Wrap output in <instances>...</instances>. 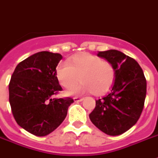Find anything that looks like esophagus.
Returning <instances> with one entry per match:
<instances>
[{
    "label": "esophagus",
    "mask_w": 158,
    "mask_h": 158,
    "mask_svg": "<svg viewBox=\"0 0 158 158\" xmlns=\"http://www.w3.org/2000/svg\"><path fill=\"white\" fill-rule=\"evenodd\" d=\"M73 100H74V102H82L83 100H84V98H83V97H78V96H75V97L73 98Z\"/></svg>",
    "instance_id": "esophagus-1"
}]
</instances>
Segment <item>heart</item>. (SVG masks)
Instances as JSON below:
<instances>
[{
    "label": "heart",
    "mask_w": 158,
    "mask_h": 158,
    "mask_svg": "<svg viewBox=\"0 0 158 158\" xmlns=\"http://www.w3.org/2000/svg\"><path fill=\"white\" fill-rule=\"evenodd\" d=\"M56 75L60 84L68 89L81 80L72 90L74 94L92 92L95 96H102L113 86L115 69L111 62L98 56L82 53L73 56L68 62H60Z\"/></svg>",
    "instance_id": "1"
}]
</instances>
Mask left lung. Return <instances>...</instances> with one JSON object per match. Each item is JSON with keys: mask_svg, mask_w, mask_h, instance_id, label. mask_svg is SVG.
Instances as JSON below:
<instances>
[{"mask_svg": "<svg viewBox=\"0 0 158 158\" xmlns=\"http://www.w3.org/2000/svg\"><path fill=\"white\" fill-rule=\"evenodd\" d=\"M97 56L113 64L115 80L111 91L96 101L89 119L106 135H119L135 125L141 115L146 79L139 63L123 52L109 50Z\"/></svg>", "mask_w": 158, "mask_h": 158, "instance_id": "8db88e82", "label": "left lung"}]
</instances>
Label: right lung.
I'll list each match as a JSON object with an SVG mask.
<instances>
[{"mask_svg":"<svg viewBox=\"0 0 158 158\" xmlns=\"http://www.w3.org/2000/svg\"><path fill=\"white\" fill-rule=\"evenodd\" d=\"M62 56L40 52L19 62L9 83V102L20 127L36 136L54 131L65 119L70 97H54L62 90L56 68Z\"/></svg>","mask_w":158,"mask_h":158,"instance_id":"obj_1","label":"right lung"}]
</instances>
